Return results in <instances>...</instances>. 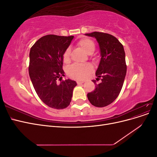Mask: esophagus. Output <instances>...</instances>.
I'll return each mask as SVG.
<instances>
[{
	"mask_svg": "<svg viewBox=\"0 0 157 157\" xmlns=\"http://www.w3.org/2000/svg\"><path fill=\"white\" fill-rule=\"evenodd\" d=\"M77 83L78 84H82V83H84V81H81V80H77Z\"/></svg>",
	"mask_w": 157,
	"mask_h": 157,
	"instance_id": "1",
	"label": "esophagus"
}]
</instances>
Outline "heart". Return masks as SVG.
I'll return each mask as SVG.
<instances>
[{
	"instance_id": "heart-1",
	"label": "heart",
	"mask_w": 157,
	"mask_h": 157,
	"mask_svg": "<svg viewBox=\"0 0 157 157\" xmlns=\"http://www.w3.org/2000/svg\"><path fill=\"white\" fill-rule=\"evenodd\" d=\"M78 45L88 54L93 53L95 50V44L92 40L88 38H83L78 42ZM70 48L65 50L63 55V59L64 62H68L70 59ZM93 67L91 65L85 64H73L71 65L67 69L68 75L71 78L75 79H83L86 77L87 75L91 72Z\"/></svg>"
}]
</instances>
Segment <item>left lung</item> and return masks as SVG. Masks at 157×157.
I'll return each instance as SVG.
<instances>
[{
    "instance_id": "left-lung-1",
    "label": "left lung",
    "mask_w": 157,
    "mask_h": 157,
    "mask_svg": "<svg viewBox=\"0 0 157 157\" xmlns=\"http://www.w3.org/2000/svg\"><path fill=\"white\" fill-rule=\"evenodd\" d=\"M85 35L96 39L100 49L101 59L96 75L101 82L96 84L94 91L87 94L92 105L103 107L115 100L122 88L126 74L124 47L116 37L101 32L86 33Z\"/></svg>"
}]
</instances>
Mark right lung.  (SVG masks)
<instances>
[{
    "label": "right lung",
    "instance_id": "right-lung-1",
    "mask_svg": "<svg viewBox=\"0 0 157 157\" xmlns=\"http://www.w3.org/2000/svg\"><path fill=\"white\" fill-rule=\"evenodd\" d=\"M73 36L48 35L33 44L29 53V73L38 96L46 105L56 109L69 105L77 82L67 79L59 84L64 76L63 55Z\"/></svg>",
    "mask_w": 157,
    "mask_h": 157
}]
</instances>
